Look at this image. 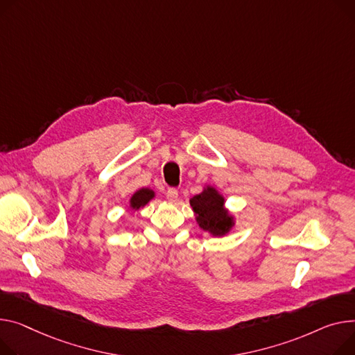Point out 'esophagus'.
<instances>
[{
	"label": "esophagus",
	"mask_w": 355,
	"mask_h": 355,
	"mask_svg": "<svg viewBox=\"0 0 355 355\" xmlns=\"http://www.w3.org/2000/svg\"><path fill=\"white\" fill-rule=\"evenodd\" d=\"M165 196H167V198L170 201H175L178 198V190H177V188H174V187H170L168 190H167V193H165Z\"/></svg>",
	"instance_id": "obj_1"
}]
</instances>
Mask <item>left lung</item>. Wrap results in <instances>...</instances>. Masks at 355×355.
Segmentation results:
<instances>
[{
  "label": "left lung",
  "instance_id": "left-lung-1",
  "mask_svg": "<svg viewBox=\"0 0 355 355\" xmlns=\"http://www.w3.org/2000/svg\"><path fill=\"white\" fill-rule=\"evenodd\" d=\"M190 204L202 230L214 235H224L232 227V217L224 209V198L214 188L208 187L201 194L193 197Z\"/></svg>",
  "mask_w": 355,
  "mask_h": 355
}]
</instances>
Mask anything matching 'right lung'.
I'll use <instances>...</instances> for the list:
<instances>
[{"instance_id":"add662e5","label":"right lung","mask_w":355,"mask_h":355,"mask_svg":"<svg viewBox=\"0 0 355 355\" xmlns=\"http://www.w3.org/2000/svg\"><path fill=\"white\" fill-rule=\"evenodd\" d=\"M154 197V191L148 190V188H143V190L137 191L132 197H131V208L132 209H138L141 207H144L151 198Z\"/></svg>"}]
</instances>
